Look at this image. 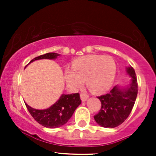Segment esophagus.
<instances>
[{
  "label": "esophagus",
  "mask_w": 156,
  "mask_h": 156,
  "mask_svg": "<svg viewBox=\"0 0 156 156\" xmlns=\"http://www.w3.org/2000/svg\"><path fill=\"white\" fill-rule=\"evenodd\" d=\"M80 98H81V100H82L83 101H86L87 99L89 98V95H88L87 94H86V93H81L80 94Z\"/></svg>",
  "instance_id": "obj_1"
}]
</instances>
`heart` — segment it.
<instances>
[{
  "mask_svg": "<svg viewBox=\"0 0 156 156\" xmlns=\"http://www.w3.org/2000/svg\"><path fill=\"white\" fill-rule=\"evenodd\" d=\"M72 69H66L65 78L73 90L82 87L87 80L88 87L95 93L106 91L113 83L116 66L111 56L90 55L74 60Z\"/></svg>",
  "mask_w": 156,
  "mask_h": 156,
  "instance_id": "obj_1",
  "label": "heart"
}]
</instances>
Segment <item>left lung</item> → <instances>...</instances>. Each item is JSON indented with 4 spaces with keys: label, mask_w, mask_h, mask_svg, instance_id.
<instances>
[{
    "label": "left lung",
    "mask_w": 156,
    "mask_h": 156,
    "mask_svg": "<svg viewBox=\"0 0 156 156\" xmlns=\"http://www.w3.org/2000/svg\"><path fill=\"white\" fill-rule=\"evenodd\" d=\"M127 73L131 76V83L126 89L115 86L108 94L98 96L101 107L94 119L103 127L114 128L124 122L131 112L137 98L138 85L133 67H128Z\"/></svg>",
    "instance_id": "1"
}]
</instances>
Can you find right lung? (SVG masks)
<instances>
[{
  "instance_id": "add662e5",
  "label": "right lung",
  "mask_w": 156,
  "mask_h": 156,
  "mask_svg": "<svg viewBox=\"0 0 156 156\" xmlns=\"http://www.w3.org/2000/svg\"><path fill=\"white\" fill-rule=\"evenodd\" d=\"M59 54L50 52L34 58L30 62L43 58L54 59ZM80 94L76 93L72 94H62L57 102L47 109H35L31 108L27 104H26V106L33 118L38 123L45 127L56 128L66 124L68 122L76 108L80 105Z\"/></svg>"
}]
</instances>
